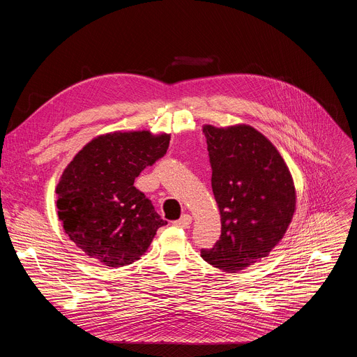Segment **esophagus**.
<instances>
[{
	"label": "esophagus",
	"mask_w": 357,
	"mask_h": 357,
	"mask_svg": "<svg viewBox=\"0 0 357 357\" xmlns=\"http://www.w3.org/2000/svg\"><path fill=\"white\" fill-rule=\"evenodd\" d=\"M190 223H192V218H190V215H182V216H181V219H178V220H175V222H174V225H175V226L182 227V229L189 227V225H190Z\"/></svg>",
	"instance_id": "1"
}]
</instances>
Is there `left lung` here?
<instances>
[{
  "instance_id": "8db88e82",
  "label": "left lung",
  "mask_w": 357,
  "mask_h": 357,
  "mask_svg": "<svg viewBox=\"0 0 357 357\" xmlns=\"http://www.w3.org/2000/svg\"><path fill=\"white\" fill-rule=\"evenodd\" d=\"M222 234L202 257L234 273L267 257L284 237L294 212V181L277 148L250 126L203 127Z\"/></svg>"
}]
</instances>
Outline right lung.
I'll use <instances>...</instances> for the list:
<instances>
[{
	"label": "right lung",
	"instance_id": "obj_1",
	"mask_svg": "<svg viewBox=\"0 0 357 357\" xmlns=\"http://www.w3.org/2000/svg\"><path fill=\"white\" fill-rule=\"evenodd\" d=\"M171 135L110 132L91 139L56 186L65 233L87 256L109 267L132 264L167 225L134 186L146 167L167 154Z\"/></svg>",
	"mask_w": 357,
	"mask_h": 357
}]
</instances>
